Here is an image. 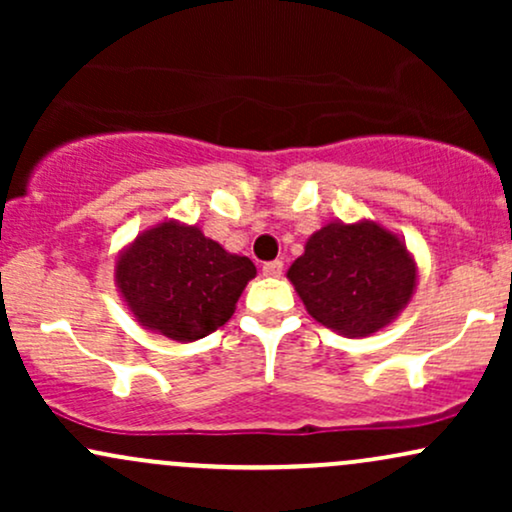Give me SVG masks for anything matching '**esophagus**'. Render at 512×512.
Returning <instances> with one entry per match:
<instances>
[{
    "label": "esophagus",
    "mask_w": 512,
    "mask_h": 512,
    "mask_svg": "<svg viewBox=\"0 0 512 512\" xmlns=\"http://www.w3.org/2000/svg\"><path fill=\"white\" fill-rule=\"evenodd\" d=\"M281 272H284V262H281V260H272V262L262 264V274L264 276H281Z\"/></svg>",
    "instance_id": "34e87169"
}]
</instances>
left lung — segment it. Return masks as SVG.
Masks as SVG:
<instances>
[{
	"label": "left lung",
	"mask_w": 512,
	"mask_h": 512,
	"mask_svg": "<svg viewBox=\"0 0 512 512\" xmlns=\"http://www.w3.org/2000/svg\"><path fill=\"white\" fill-rule=\"evenodd\" d=\"M289 279L317 322L366 337L407 305L416 267L402 240L375 223H327L305 243Z\"/></svg>",
	"instance_id": "1"
}]
</instances>
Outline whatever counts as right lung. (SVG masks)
Wrapping results in <instances>:
<instances>
[{
  "instance_id": "obj_1",
  "label": "right lung",
  "mask_w": 512,
  "mask_h": 512,
  "mask_svg": "<svg viewBox=\"0 0 512 512\" xmlns=\"http://www.w3.org/2000/svg\"><path fill=\"white\" fill-rule=\"evenodd\" d=\"M257 274L197 226L168 221L146 231L117 260V286L137 322L178 342L207 337L231 320Z\"/></svg>"
}]
</instances>
